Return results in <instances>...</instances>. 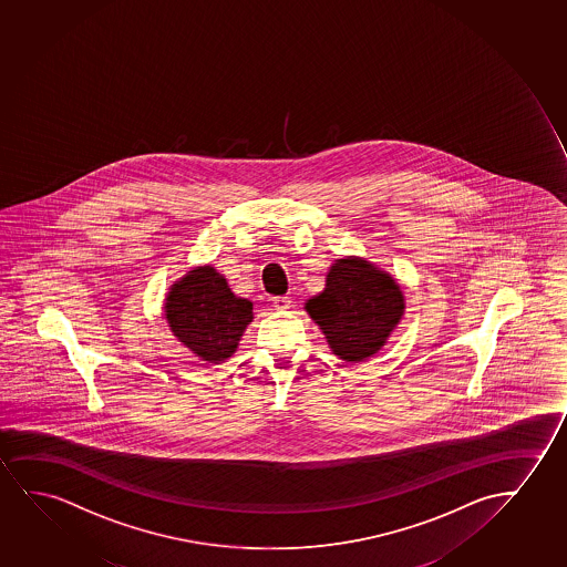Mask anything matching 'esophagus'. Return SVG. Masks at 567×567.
I'll return each mask as SVG.
<instances>
[{
  "label": "esophagus",
  "instance_id": "34e87169",
  "mask_svg": "<svg viewBox=\"0 0 567 567\" xmlns=\"http://www.w3.org/2000/svg\"><path fill=\"white\" fill-rule=\"evenodd\" d=\"M274 307H276L278 311H288L289 307H291V299H289V297H276V299H274Z\"/></svg>",
  "mask_w": 567,
  "mask_h": 567
}]
</instances>
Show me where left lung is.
<instances>
[{"mask_svg":"<svg viewBox=\"0 0 567 567\" xmlns=\"http://www.w3.org/2000/svg\"><path fill=\"white\" fill-rule=\"evenodd\" d=\"M305 311L327 338L334 355L359 363L383 350L406 311L399 281L361 256H342L328 268L319 296Z\"/></svg>","mask_w":567,"mask_h":567,"instance_id":"8db88e82","label":"left lung"}]
</instances>
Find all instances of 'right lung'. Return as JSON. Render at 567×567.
I'll return each instance as SVG.
<instances>
[{"label":"right lung","mask_w":567,"mask_h":567,"mask_svg":"<svg viewBox=\"0 0 567 567\" xmlns=\"http://www.w3.org/2000/svg\"><path fill=\"white\" fill-rule=\"evenodd\" d=\"M168 328L194 358L221 363L239 348L240 336L255 319L252 303L233 293L225 276L196 266L176 279L165 296Z\"/></svg>","instance_id":"right-lung-1"}]
</instances>
